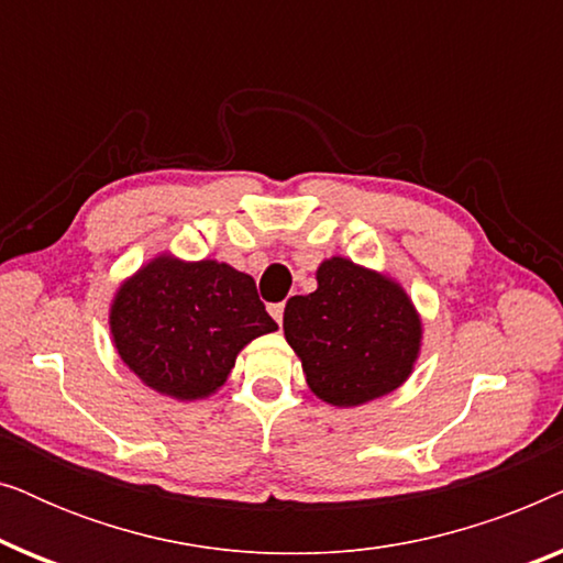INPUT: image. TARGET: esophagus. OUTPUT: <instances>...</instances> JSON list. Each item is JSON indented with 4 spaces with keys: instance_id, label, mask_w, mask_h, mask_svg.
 <instances>
[{
    "instance_id": "34e87169",
    "label": "esophagus",
    "mask_w": 563,
    "mask_h": 563,
    "mask_svg": "<svg viewBox=\"0 0 563 563\" xmlns=\"http://www.w3.org/2000/svg\"><path fill=\"white\" fill-rule=\"evenodd\" d=\"M268 314H272V318L279 322L282 325V320H284V302H276V305H268Z\"/></svg>"
}]
</instances>
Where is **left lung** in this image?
<instances>
[{"label": "left lung", "mask_w": 563, "mask_h": 563, "mask_svg": "<svg viewBox=\"0 0 563 563\" xmlns=\"http://www.w3.org/2000/svg\"><path fill=\"white\" fill-rule=\"evenodd\" d=\"M318 289L284 307V338L307 387L333 407H361L402 387L422 349V318L395 276L330 256Z\"/></svg>", "instance_id": "obj_1"}]
</instances>
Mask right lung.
Wrapping results in <instances>:
<instances>
[{"label": "right lung", "mask_w": 563, "mask_h": 563, "mask_svg": "<svg viewBox=\"0 0 563 563\" xmlns=\"http://www.w3.org/2000/svg\"><path fill=\"white\" fill-rule=\"evenodd\" d=\"M276 328L249 274L172 251L122 279L110 302V335L122 364L145 387L179 402L212 397L238 353Z\"/></svg>", "instance_id": "1"}]
</instances>
